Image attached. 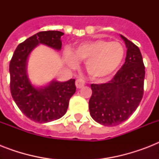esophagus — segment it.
<instances>
[{
  "label": "esophagus",
  "mask_w": 159,
  "mask_h": 159,
  "mask_svg": "<svg viewBox=\"0 0 159 159\" xmlns=\"http://www.w3.org/2000/svg\"><path fill=\"white\" fill-rule=\"evenodd\" d=\"M84 85H85V82L83 81V80L81 79V78L77 79V81H76V87H77V88H78V89L82 88V87H84Z\"/></svg>",
  "instance_id": "1"
}]
</instances>
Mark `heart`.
Returning a JSON list of instances; mask_svg holds the SVG:
<instances>
[{"instance_id":"b5f03b06","label":"heart","mask_w":159,"mask_h":159,"mask_svg":"<svg viewBox=\"0 0 159 159\" xmlns=\"http://www.w3.org/2000/svg\"><path fill=\"white\" fill-rule=\"evenodd\" d=\"M64 55L70 67H76L77 60L85 61V68L90 77L102 79L109 77L120 67L125 49L119 42L95 39L79 44L72 53L66 51Z\"/></svg>"}]
</instances>
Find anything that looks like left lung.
I'll use <instances>...</instances> for the list:
<instances>
[{
    "mask_svg": "<svg viewBox=\"0 0 159 159\" xmlns=\"http://www.w3.org/2000/svg\"><path fill=\"white\" fill-rule=\"evenodd\" d=\"M120 37L127 48L124 65L110 82L91 85L90 115L102 125H118L125 121L143 98L145 67L140 50L125 37Z\"/></svg>",
    "mask_w": 159,
    "mask_h": 159,
    "instance_id": "1",
    "label": "left lung"
}]
</instances>
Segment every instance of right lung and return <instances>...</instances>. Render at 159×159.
Returning a JSON list of instances; mask_svg holds the SVG:
<instances>
[{"instance_id": "1", "label": "right lung", "mask_w": 159, "mask_h": 159, "mask_svg": "<svg viewBox=\"0 0 159 159\" xmlns=\"http://www.w3.org/2000/svg\"><path fill=\"white\" fill-rule=\"evenodd\" d=\"M60 31H41L20 43L10 62L11 96L22 113L34 122L47 123L61 118L67 112L70 98L76 92L75 79L52 82L45 87L31 84L26 72L27 59L38 44H44L56 50L62 48Z\"/></svg>"}]
</instances>
